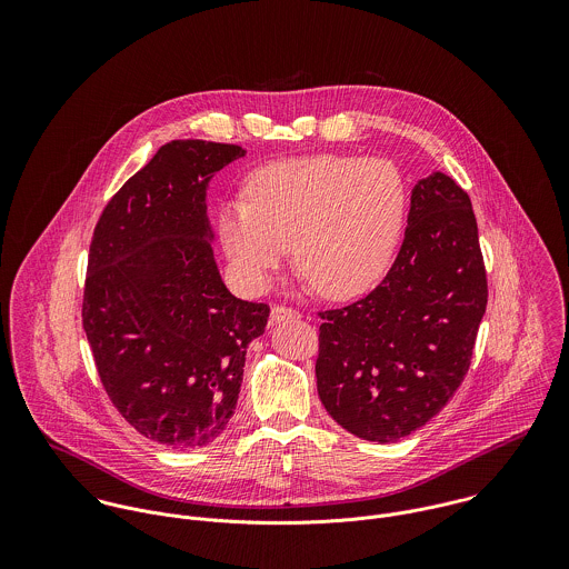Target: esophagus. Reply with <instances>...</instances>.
Masks as SVG:
<instances>
[{"label": "esophagus", "mask_w": 569, "mask_h": 569, "mask_svg": "<svg viewBox=\"0 0 569 569\" xmlns=\"http://www.w3.org/2000/svg\"><path fill=\"white\" fill-rule=\"evenodd\" d=\"M300 318V313L296 309H289V307H271V322L273 325H280V322H287V320H296Z\"/></svg>", "instance_id": "1"}]
</instances>
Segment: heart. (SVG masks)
Listing matches in <instances>:
<instances>
[{"instance_id":"b5f03b06","label":"heart","mask_w":569,"mask_h":569,"mask_svg":"<svg viewBox=\"0 0 569 569\" xmlns=\"http://www.w3.org/2000/svg\"><path fill=\"white\" fill-rule=\"evenodd\" d=\"M406 219V183L379 158L316 156L269 163L219 214V237L237 280L262 291L296 260L330 300L370 289L390 267Z\"/></svg>"}]
</instances>
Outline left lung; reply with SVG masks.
I'll return each mask as SVG.
<instances>
[{"label": "left lung", "mask_w": 569, "mask_h": 569, "mask_svg": "<svg viewBox=\"0 0 569 569\" xmlns=\"http://www.w3.org/2000/svg\"><path fill=\"white\" fill-rule=\"evenodd\" d=\"M487 300L471 199L436 170L411 190L406 239L381 284L320 313L316 377L326 411L372 442L429 422L469 372Z\"/></svg>", "instance_id": "left-lung-1"}]
</instances>
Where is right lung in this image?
I'll return each instance as SVG.
<instances>
[{"mask_svg":"<svg viewBox=\"0 0 569 569\" xmlns=\"http://www.w3.org/2000/svg\"><path fill=\"white\" fill-rule=\"evenodd\" d=\"M237 144L172 140L107 203L89 247L82 328L111 403L142 436L201 449L228 427L269 307L221 280L208 186Z\"/></svg>","mask_w":569,"mask_h":569,"instance_id":"right-lung-1","label":"right lung"}]
</instances>
